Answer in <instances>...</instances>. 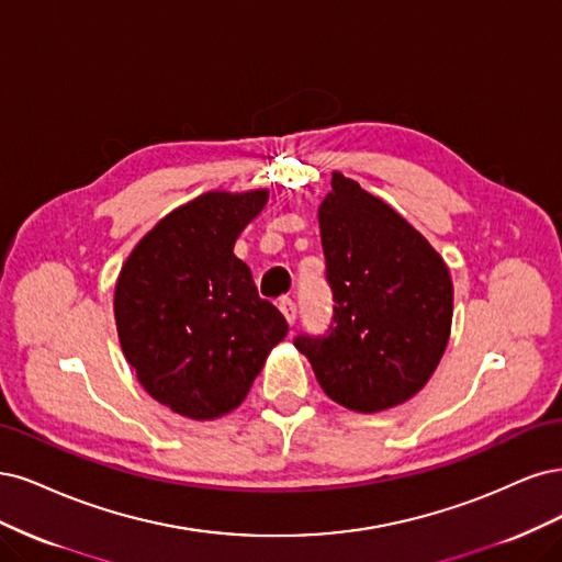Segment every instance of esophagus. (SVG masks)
Returning <instances> with one entry per match:
<instances>
[{
	"label": "esophagus",
	"mask_w": 562,
	"mask_h": 562,
	"mask_svg": "<svg viewBox=\"0 0 562 562\" xmlns=\"http://www.w3.org/2000/svg\"><path fill=\"white\" fill-rule=\"evenodd\" d=\"M280 313L284 315L289 327H294V322H296V303L292 299H289V296L280 299Z\"/></svg>",
	"instance_id": "34e87169"
}]
</instances>
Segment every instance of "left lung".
<instances>
[{"instance_id":"left-lung-1","label":"left lung","mask_w":562,"mask_h":562,"mask_svg":"<svg viewBox=\"0 0 562 562\" xmlns=\"http://www.w3.org/2000/svg\"><path fill=\"white\" fill-rule=\"evenodd\" d=\"M334 319L294 346L329 400L378 413L418 394L446 352L452 280L441 255L400 212L331 172L317 210Z\"/></svg>"}]
</instances>
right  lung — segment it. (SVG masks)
Here are the masks:
<instances>
[{
  "label": "right lung",
  "mask_w": 562,
  "mask_h": 562,
  "mask_svg": "<svg viewBox=\"0 0 562 562\" xmlns=\"http://www.w3.org/2000/svg\"><path fill=\"white\" fill-rule=\"evenodd\" d=\"M266 203L268 189L207 191L162 216L121 266V350L149 396L184 418L238 408L286 336V319L233 255Z\"/></svg>",
  "instance_id": "obj_1"
}]
</instances>
